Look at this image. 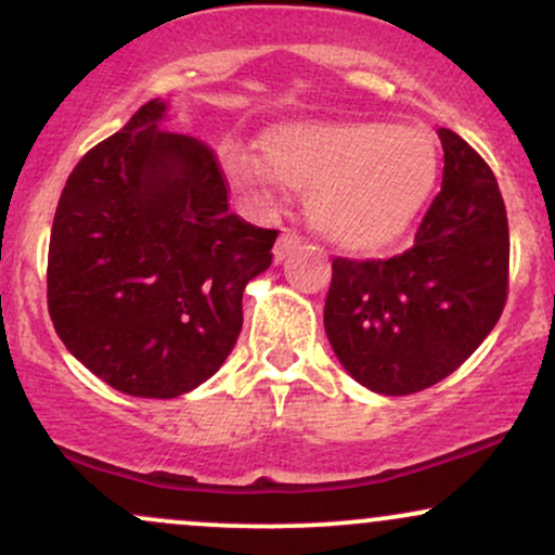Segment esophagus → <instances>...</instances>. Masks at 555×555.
I'll list each match as a JSON object with an SVG mask.
<instances>
[{"label":"esophagus","mask_w":555,"mask_h":555,"mask_svg":"<svg viewBox=\"0 0 555 555\" xmlns=\"http://www.w3.org/2000/svg\"><path fill=\"white\" fill-rule=\"evenodd\" d=\"M299 242H302V240H299L295 232L284 229V234H282V237H279L276 247H273V260H276V263H282V260H286V258L292 256V253L297 250Z\"/></svg>","instance_id":"esophagus-1"}]
</instances>
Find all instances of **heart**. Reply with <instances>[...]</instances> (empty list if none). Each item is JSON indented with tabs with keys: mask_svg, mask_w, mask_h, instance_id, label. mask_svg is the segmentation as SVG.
<instances>
[{
	"mask_svg": "<svg viewBox=\"0 0 555 555\" xmlns=\"http://www.w3.org/2000/svg\"><path fill=\"white\" fill-rule=\"evenodd\" d=\"M260 158L221 151L232 184L247 195L273 184L308 197L310 219L331 245L380 256L404 242L438 182V151L417 127L365 119H299L260 135Z\"/></svg>",
	"mask_w": 555,
	"mask_h": 555,
	"instance_id": "obj_1",
	"label": "heart"
}]
</instances>
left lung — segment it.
Wrapping results in <instances>:
<instances>
[{"label":"left lung","instance_id":"left-lung-1","mask_svg":"<svg viewBox=\"0 0 555 555\" xmlns=\"http://www.w3.org/2000/svg\"><path fill=\"white\" fill-rule=\"evenodd\" d=\"M441 193L415 245L388 260L334 258L323 326L344 371L386 397L423 391L480 347L508 295V221L493 171L438 130Z\"/></svg>","mask_w":555,"mask_h":555}]
</instances>
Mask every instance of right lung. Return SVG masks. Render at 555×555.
Masks as SVG:
<instances>
[{
  "label": "right lung",
  "mask_w": 555,
  "mask_h": 555,
  "mask_svg": "<svg viewBox=\"0 0 555 555\" xmlns=\"http://www.w3.org/2000/svg\"><path fill=\"white\" fill-rule=\"evenodd\" d=\"M149 101L67 177L47 297L69 352L117 391L175 399L224 365L276 229L229 211L214 151Z\"/></svg>",
  "instance_id": "obj_1"
}]
</instances>
